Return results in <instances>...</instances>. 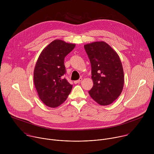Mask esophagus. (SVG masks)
<instances>
[{"label": "esophagus", "mask_w": 154, "mask_h": 154, "mask_svg": "<svg viewBox=\"0 0 154 154\" xmlns=\"http://www.w3.org/2000/svg\"><path fill=\"white\" fill-rule=\"evenodd\" d=\"M82 80V78H80L79 80L74 81V83H75V84H77V83H80Z\"/></svg>", "instance_id": "obj_1"}]
</instances>
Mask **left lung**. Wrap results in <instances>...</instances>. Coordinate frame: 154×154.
Wrapping results in <instances>:
<instances>
[{"label":"left lung","instance_id":"1","mask_svg":"<svg viewBox=\"0 0 154 154\" xmlns=\"http://www.w3.org/2000/svg\"><path fill=\"white\" fill-rule=\"evenodd\" d=\"M91 66L93 86L90 96L99 104L108 105L121 94L124 71L117 53L103 41L94 42L84 46Z\"/></svg>","mask_w":154,"mask_h":154}]
</instances>
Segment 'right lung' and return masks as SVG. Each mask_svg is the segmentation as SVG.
Here are the masks:
<instances>
[{"instance_id":"1","label":"right lung","mask_w":154,"mask_h":154,"mask_svg":"<svg viewBox=\"0 0 154 154\" xmlns=\"http://www.w3.org/2000/svg\"><path fill=\"white\" fill-rule=\"evenodd\" d=\"M74 44L55 39L41 53L34 69L33 80L39 99L46 105L55 108L66 100L72 85L63 78L64 60L75 48Z\"/></svg>"}]
</instances>
